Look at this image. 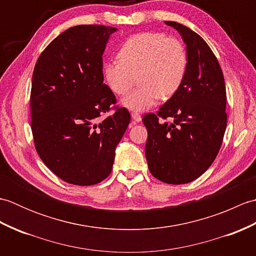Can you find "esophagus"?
Segmentation results:
<instances>
[{
    "mask_svg": "<svg viewBox=\"0 0 256 256\" xmlns=\"http://www.w3.org/2000/svg\"><path fill=\"white\" fill-rule=\"evenodd\" d=\"M132 118L134 120L135 122H140V121H142V116H140V114L136 113V112H133L132 113Z\"/></svg>",
    "mask_w": 256,
    "mask_h": 256,
    "instance_id": "34e87169",
    "label": "esophagus"
}]
</instances>
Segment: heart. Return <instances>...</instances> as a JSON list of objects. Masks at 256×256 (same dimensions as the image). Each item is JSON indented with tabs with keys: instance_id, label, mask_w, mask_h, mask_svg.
Here are the masks:
<instances>
[{
	"instance_id": "1",
	"label": "heart",
	"mask_w": 256,
	"mask_h": 256,
	"mask_svg": "<svg viewBox=\"0 0 256 256\" xmlns=\"http://www.w3.org/2000/svg\"><path fill=\"white\" fill-rule=\"evenodd\" d=\"M118 60L103 64V79L113 94L124 96L138 77L140 88L121 101L134 112L148 110L160 96L168 99L175 94L188 64L180 40L153 32H140L125 40L118 52Z\"/></svg>"
}]
</instances>
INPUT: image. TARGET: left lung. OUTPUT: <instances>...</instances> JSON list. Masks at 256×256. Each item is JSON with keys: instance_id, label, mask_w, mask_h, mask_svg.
<instances>
[{"instance_id": "obj_1", "label": "left lung", "mask_w": 256, "mask_h": 256, "mask_svg": "<svg viewBox=\"0 0 256 256\" xmlns=\"http://www.w3.org/2000/svg\"><path fill=\"white\" fill-rule=\"evenodd\" d=\"M165 24L180 34L188 64L176 94L142 120L148 134L145 155L155 178L180 184L200 177L218 155L226 128V94L218 59L204 38L177 22ZM167 117L174 122L162 121Z\"/></svg>"}]
</instances>
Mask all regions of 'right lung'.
I'll list each match as a JSON object with an SVG mask.
<instances>
[{"mask_svg":"<svg viewBox=\"0 0 256 256\" xmlns=\"http://www.w3.org/2000/svg\"><path fill=\"white\" fill-rule=\"evenodd\" d=\"M116 27L78 25L40 54L32 80V132L38 155L66 182L96 184L110 175L116 148L128 126L125 108L103 84L102 55Z\"/></svg>","mask_w":256,"mask_h":256,"instance_id":"1","label":"right lung"}]
</instances>
